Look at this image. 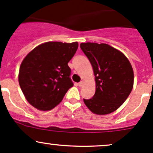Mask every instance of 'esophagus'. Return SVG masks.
<instances>
[{
    "label": "esophagus",
    "instance_id": "1",
    "mask_svg": "<svg viewBox=\"0 0 153 153\" xmlns=\"http://www.w3.org/2000/svg\"><path fill=\"white\" fill-rule=\"evenodd\" d=\"M83 85H84V82H80L78 84L79 87H80V88H81V87H82V86H83Z\"/></svg>",
    "mask_w": 153,
    "mask_h": 153
}]
</instances>
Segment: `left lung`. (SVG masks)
<instances>
[{"instance_id":"obj_1","label":"left lung","mask_w":153,"mask_h":153,"mask_svg":"<svg viewBox=\"0 0 153 153\" xmlns=\"http://www.w3.org/2000/svg\"><path fill=\"white\" fill-rule=\"evenodd\" d=\"M80 47L89 59L96 81V93L84 103L93 113L104 115L117 110L131 93L134 71L128 59L106 44L87 42Z\"/></svg>"}]
</instances>
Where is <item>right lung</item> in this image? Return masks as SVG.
<instances>
[{
	"instance_id": "add662e5",
	"label": "right lung",
	"mask_w": 153,
	"mask_h": 153,
	"mask_svg": "<svg viewBox=\"0 0 153 153\" xmlns=\"http://www.w3.org/2000/svg\"><path fill=\"white\" fill-rule=\"evenodd\" d=\"M78 42H48L30 51L19 67L18 79L26 100L41 111H48L62 101L73 82L68 63Z\"/></svg>"
}]
</instances>
